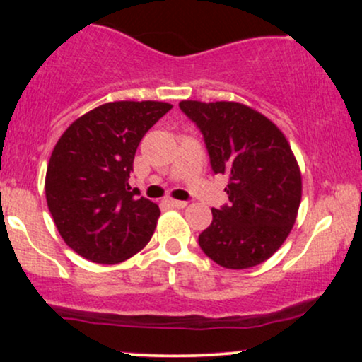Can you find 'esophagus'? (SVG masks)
I'll return each instance as SVG.
<instances>
[{
    "label": "esophagus",
    "instance_id": "obj_1",
    "mask_svg": "<svg viewBox=\"0 0 362 362\" xmlns=\"http://www.w3.org/2000/svg\"><path fill=\"white\" fill-rule=\"evenodd\" d=\"M165 204L170 207H177V209H182V207L187 206L185 201H177V199H165Z\"/></svg>",
    "mask_w": 362,
    "mask_h": 362
}]
</instances>
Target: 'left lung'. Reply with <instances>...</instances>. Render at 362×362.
I'll use <instances>...</instances> for the list:
<instances>
[{
	"label": "left lung",
	"mask_w": 362,
	"mask_h": 362,
	"mask_svg": "<svg viewBox=\"0 0 362 362\" xmlns=\"http://www.w3.org/2000/svg\"><path fill=\"white\" fill-rule=\"evenodd\" d=\"M202 132L214 173L228 177L230 202L199 235L202 252L226 269L255 267L288 238L301 202V173L276 124L236 102L184 100Z\"/></svg>",
	"instance_id": "1"
}]
</instances>
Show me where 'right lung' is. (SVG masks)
I'll return each mask as SVG.
<instances>
[{"label": "right lung", "mask_w": 362, "mask_h": 362, "mask_svg": "<svg viewBox=\"0 0 362 362\" xmlns=\"http://www.w3.org/2000/svg\"><path fill=\"white\" fill-rule=\"evenodd\" d=\"M172 109L165 102H110L81 115L54 148L45 199L57 231L78 255L119 264L146 247L160 207L131 189L141 139Z\"/></svg>", "instance_id": "add662e5"}]
</instances>
